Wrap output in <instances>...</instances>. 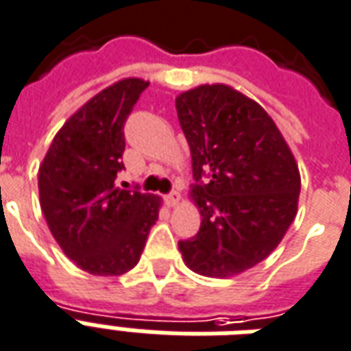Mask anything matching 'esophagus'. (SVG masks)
Segmentation results:
<instances>
[{
	"mask_svg": "<svg viewBox=\"0 0 351 351\" xmlns=\"http://www.w3.org/2000/svg\"><path fill=\"white\" fill-rule=\"evenodd\" d=\"M178 200H180L178 191H171L169 195H165V202H167V206H176L178 204Z\"/></svg>",
	"mask_w": 351,
	"mask_h": 351,
	"instance_id": "1",
	"label": "esophagus"
}]
</instances>
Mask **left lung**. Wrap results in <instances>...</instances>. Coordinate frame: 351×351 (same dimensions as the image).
I'll return each instance as SVG.
<instances>
[{
    "label": "left lung",
    "mask_w": 351,
    "mask_h": 351,
    "mask_svg": "<svg viewBox=\"0 0 351 351\" xmlns=\"http://www.w3.org/2000/svg\"><path fill=\"white\" fill-rule=\"evenodd\" d=\"M193 160L200 230L178 241L197 274L226 278L252 269L294 221L300 173L278 127L256 101L224 84L176 97Z\"/></svg>",
    "instance_id": "1"
}]
</instances>
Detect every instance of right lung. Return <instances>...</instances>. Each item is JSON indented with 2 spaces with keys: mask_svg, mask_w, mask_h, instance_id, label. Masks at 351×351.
<instances>
[{
  "mask_svg": "<svg viewBox=\"0 0 351 351\" xmlns=\"http://www.w3.org/2000/svg\"><path fill=\"white\" fill-rule=\"evenodd\" d=\"M149 86L112 84L58 130L38 171L40 206L64 254L95 276H119L140 261L160 202L136 187H117L125 169V123Z\"/></svg>",
  "mask_w": 351,
  "mask_h": 351,
  "instance_id": "1",
  "label": "right lung"
}]
</instances>
